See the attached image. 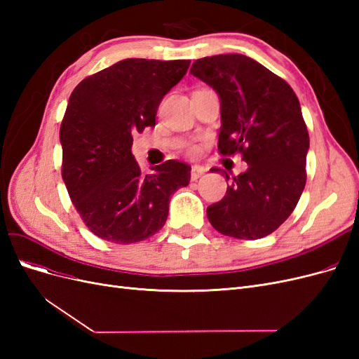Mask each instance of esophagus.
Listing matches in <instances>:
<instances>
[{
	"label": "esophagus",
	"instance_id": "obj_1",
	"mask_svg": "<svg viewBox=\"0 0 359 359\" xmlns=\"http://www.w3.org/2000/svg\"><path fill=\"white\" fill-rule=\"evenodd\" d=\"M205 173V169L202 166H193L190 170V178L191 181H196L198 178H201Z\"/></svg>",
	"mask_w": 359,
	"mask_h": 359
}]
</instances>
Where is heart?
<instances>
[{"mask_svg":"<svg viewBox=\"0 0 359 359\" xmlns=\"http://www.w3.org/2000/svg\"><path fill=\"white\" fill-rule=\"evenodd\" d=\"M198 153V148L196 147H190L189 148V154H196Z\"/></svg>","mask_w":359,"mask_h":359,"instance_id":"1","label":"heart"}]
</instances>
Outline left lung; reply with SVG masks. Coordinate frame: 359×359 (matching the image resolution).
Listing matches in <instances>:
<instances>
[{"label":"left lung","instance_id":"obj_1","mask_svg":"<svg viewBox=\"0 0 359 359\" xmlns=\"http://www.w3.org/2000/svg\"><path fill=\"white\" fill-rule=\"evenodd\" d=\"M190 73L220 97L219 151L223 156L241 153L248 165L233 177L224 198L206 208L210 223L236 240L273 233L295 210L307 180L310 139L297 94L286 81L241 53L196 60Z\"/></svg>","mask_w":359,"mask_h":359}]
</instances>
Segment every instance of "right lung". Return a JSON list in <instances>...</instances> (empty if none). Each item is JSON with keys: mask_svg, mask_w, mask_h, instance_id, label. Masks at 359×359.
Returning a JSON list of instances; mask_svg holds the SVG:
<instances>
[{"mask_svg": "<svg viewBox=\"0 0 359 359\" xmlns=\"http://www.w3.org/2000/svg\"><path fill=\"white\" fill-rule=\"evenodd\" d=\"M190 60L127 58L73 90L60 140L62 180L88 229L104 241H144L166 223L169 198L189 186L191 168L168 160L142 175L133 133L156 126L158 104L187 73Z\"/></svg>", "mask_w": 359, "mask_h": 359, "instance_id": "right-lung-1", "label": "right lung"}]
</instances>
